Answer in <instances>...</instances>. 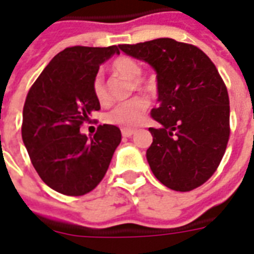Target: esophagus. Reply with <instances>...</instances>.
Masks as SVG:
<instances>
[{
	"label": "esophagus",
	"instance_id": "obj_1",
	"mask_svg": "<svg viewBox=\"0 0 254 254\" xmlns=\"http://www.w3.org/2000/svg\"><path fill=\"white\" fill-rule=\"evenodd\" d=\"M136 133V130H133V129H122V136L124 137H130Z\"/></svg>",
	"mask_w": 254,
	"mask_h": 254
}]
</instances>
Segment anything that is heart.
I'll return each instance as SVG.
<instances>
[{"label":"heart","instance_id":"heart-1","mask_svg":"<svg viewBox=\"0 0 254 254\" xmlns=\"http://www.w3.org/2000/svg\"><path fill=\"white\" fill-rule=\"evenodd\" d=\"M111 70L133 81V88L140 92H145L152 87L151 78L140 77V74L143 72V67L138 61L134 58L127 57V56H121L116 58L111 64ZM92 91L96 100L100 105H106L109 102L107 91H106L105 80L102 73H96L92 81ZM148 109V102L144 98H133V99L124 102L113 107L107 114L105 116V121L110 125H116L122 129H132L140 125L143 122L145 113Z\"/></svg>","mask_w":254,"mask_h":254}]
</instances>
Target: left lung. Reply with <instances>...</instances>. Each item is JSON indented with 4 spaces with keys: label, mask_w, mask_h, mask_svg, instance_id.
I'll list each match as a JSON object with an SVG mask.
<instances>
[{
    "label": "left lung",
    "mask_w": 254,
    "mask_h": 254,
    "mask_svg": "<svg viewBox=\"0 0 254 254\" xmlns=\"http://www.w3.org/2000/svg\"><path fill=\"white\" fill-rule=\"evenodd\" d=\"M120 50L156 72L158 107L151 116L147 160L165 187L189 191L208 181L230 136V100L218 69L198 47L170 38L120 45Z\"/></svg>",
    "instance_id": "obj_1"
}]
</instances>
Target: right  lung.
I'll return each mask as SVG.
<instances>
[{
  "label": "right lung",
  "instance_id": "obj_1",
  "mask_svg": "<svg viewBox=\"0 0 254 254\" xmlns=\"http://www.w3.org/2000/svg\"><path fill=\"white\" fill-rule=\"evenodd\" d=\"M120 54L117 46L67 47L49 63L31 87L23 109L21 137L42 181L66 196L98 187L121 143V130L99 125L94 137L80 132L100 109L92 91L99 65Z\"/></svg>",
  "mask_w": 254,
  "mask_h": 254
}]
</instances>
